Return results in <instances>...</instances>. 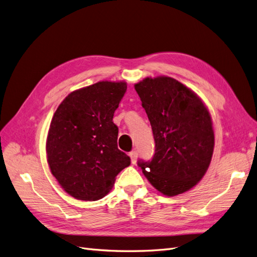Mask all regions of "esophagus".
<instances>
[{
	"mask_svg": "<svg viewBox=\"0 0 257 257\" xmlns=\"http://www.w3.org/2000/svg\"><path fill=\"white\" fill-rule=\"evenodd\" d=\"M130 158H131V161L133 164H135L136 161H137V151L136 150H133L130 152Z\"/></svg>",
	"mask_w": 257,
	"mask_h": 257,
	"instance_id": "1",
	"label": "esophagus"
}]
</instances>
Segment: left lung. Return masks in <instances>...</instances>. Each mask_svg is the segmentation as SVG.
I'll list each match as a JSON object with an SVG mask.
<instances>
[{"mask_svg":"<svg viewBox=\"0 0 257 257\" xmlns=\"http://www.w3.org/2000/svg\"><path fill=\"white\" fill-rule=\"evenodd\" d=\"M150 121L155 150L138 166L155 189L167 196L195 186L211 162L214 133L201 99L170 77L146 78L135 84Z\"/></svg>","mask_w":257,"mask_h":257,"instance_id":"obj_1","label":"left lung"}]
</instances>
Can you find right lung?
I'll return each instance as SVG.
<instances>
[{"label":"right lung","mask_w":257,"mask_h":257,"mask_svg":"<svg viewBox=\"0 0 257 257\" xmlns=\"http://www.w3.org/2000/svg\"><path fill=\"white\" fill-rule=\"evenodd\" d=\"M125 82L99 81L68 94L54 112L47 137L51 174L69 195L97 200L131 164L118 149L113 113L126 92Z\"/></svg>","instance_id":"right-lung-1"}]
</instances>
